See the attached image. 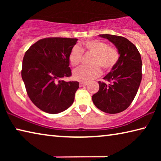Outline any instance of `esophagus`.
I'll use <instances>...</instances> for the list:
<instances>
[{
  "mask_svg": "<svg viewBox=\"0 0 161 161\" xmlns=\"http://www.w3.org/2000/svg\"><path fill=\"white\" fill-rule=\"evenodd\" d=\"M87 84V82H80V86H86Z\"/></svg>",
  "mask_w": 161,
  "mask_h": 161,
  "instance_id": "esophagus-1",
  "label": "esophagus"
}]
</instances>
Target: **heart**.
<instances>
[{
    "mask_svg": "<svg viewBox=\"0 0 161 161\" xmlns=\"http://www.w3.org/2000/svg\"><path fill=\"white\" fill-rule=\"evenodd\" d=\"M83 52L93 54L89 64L82 65L73 71V78L80 81H89L99 77L101 69L105 72L112 70L119 59V51L115 47L108 46L107 42L99 40H88L83 43L81 47L75 45L69 52V60L72 66L80 64L83 55Z\"/></svg>",
    "mask_w": 161,
    "mask_h": 161,
    "instance_id": "1",
    "label": "heart"
}]
</instances>
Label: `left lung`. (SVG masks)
<instances>
[{
  "label": "left lung",
  "instance_id": "8db88e82",
  "mask_svg": "<svg viewBox=\"0 0 161 161\" xmlns=\"http://www.w3.org/2000/svg\"><path fill=\"white\" fill-rule=\"evenodd\" d=\"M116 46L120 54L115 67L103 77L106 84L99 81V89L92 96V101L101 111L117 114L126 110L137 94L142 79V61L136 46L129 40L117 35L103 34Z\"/></svg>",
  "mask_w": 161,
  "mask_h": 161
}]
</instances>
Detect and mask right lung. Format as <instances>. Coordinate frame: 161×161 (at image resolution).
Returning <instances> with one entry per match:
<instances>
[{
  "instance_id": "add662e5",
  "label": "right lung",
  "mask_w": 161,
  "mask_h": 161,
  "mask_svg": "<svg viewBox=\"0 0 161 161\" xmlns=\"http://www.w3.org/2000/svg\"><path fill=\"white\" fill-rule=\"evenodd\" d=\"M76 38L47 37L38 40L26 51L21 75L32 102L48 114H58L74 102L77 81H64L70 77L69 52Z\"/></svg>"
}]
</instances>
